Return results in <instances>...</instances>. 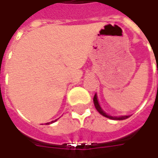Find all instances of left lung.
<instances>
[{
	"mask_svg": "<svg viewBox=\"0 0 158 158\" xmlns=\"http://www.w3.org/2000/svg\"><path fill=\"white\" fill-rule=\"evenodd\" d=\"M93 102H94L95 107L97 109V111L100 113L101 115L105 116L106 118H111V119H117V120H122V119H126V118H129V116H119V117H112V116H110V115H107L106 112H104L102 109H101L100 106L98 104V98H97V94H95L94 98H93Z\"/></svg>",
	"mask_w": 158,
	"mask_h": 158,
	"instance_id": "8db88e82",
	"label": "left lung"
}]
</instances>
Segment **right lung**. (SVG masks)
<instances>
[{"label":"right lung","instance_id":"right-lung-1","mask_svg":"<svg viewBox=\"0 0 158 158\" xmlns=\"http://www.w3.org/2000/svg\"><path fill=\"white\" fill-rule=\"evenodd\" d=\"M55 121H56V120H55ZM52 122H53V121H52ZM47 124H49V123H47Z\"/></svg>","mask_w":158,"mask_h":158}]
</instances>
